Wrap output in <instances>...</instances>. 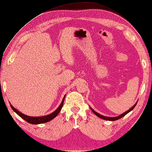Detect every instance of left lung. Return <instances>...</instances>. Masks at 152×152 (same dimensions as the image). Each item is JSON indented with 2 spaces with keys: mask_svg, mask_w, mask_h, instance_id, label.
Instances as JSON below:
<instances>
[{
  "mask_svg": "<svg viewBox=\"0 0 152 152\" xmlns=\"http://www.w3.org/2000/svg\"><path fill=\"white\" fill-rule=\"evenodd\" d=\"M136 104H137V102H136V103L134 104V105L131 108V109H129V110L128 111H127V112H125V113H123V114H122L121 115H120L119 116H117V117H106V116H102V115H100V114H98L97 112H96L94 110H93V109H91V111H92V112L94 113V114L96 115V116H98V117H99V118H102V119H104V120H107V121H116V120H118V119H120V118H123V116H125L126 114H128V113H129V112H131V111L133 110V109L135 107H136Z\"/></svg>",
  "mask_w": 152,
  "mask_h": 152,
  "instance_id": "obj_1",
  "label": "left lung"
}]
</instances>
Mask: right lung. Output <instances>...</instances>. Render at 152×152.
Instances as JSON below:
<instances>
[{
    "label": "right lung",
    "mask_w": 152,
    "mask_h": 152,
    "mask_svg": "<svg viewBox=\"0 0 152 152\" xmlns=\"http://www.w3.org/2000/svg\"><path fill=\"white\" fill-rule=\"evenodd\" d=\"M65 96H64L63 100H62L61 104H60L58 107L56 109V110H55L54 112L52 113V114L47 115V116H38V117H32V116H26V115L22 114V113L18 112L16 109H15L14 107H13L12 104H10L11 107L13 110L19 116L21 117L23 119H24L25 121H26L27 123H30V124H35V125H37V124H41V123H47V122L50 121L51 120H52L53 118H54L56 116H57L58 114H59V112H61L62 107H63V102H64V100H65Z\"/></svg>",
    "instance_id": "add662e5"
}]
</instances>
